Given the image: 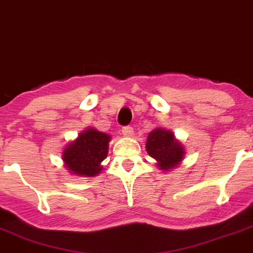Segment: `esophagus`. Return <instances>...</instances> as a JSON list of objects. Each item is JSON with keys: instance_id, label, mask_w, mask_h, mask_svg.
Instances as JSON below:
<instances>
[{"instance_id": "esophagus-1", "label": "esophagus", "mask_w": 253, "mask_h": 253, "mask_svg": "<svg viewBox=\"0 0 253 253\" xmlns=\"http://www.w3.org/2000/svg\"><path fill=\"white\" fill-rule=\"evenodd\" d=\"M122 133H124L125 136H127V137H129V136H132V134H133V127H131V126L122 127Z\"/></svg>"}]
</instances>
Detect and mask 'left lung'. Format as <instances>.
Masks as SVG:
<instances>
[{
  "label": "left lung",
  "mask_w": 253,
  "mask_h": 253,
  "mask_svg": "<svg viewBox=\"0 0 253 253\" xmlns=\"http://www.w3.org/2000/svg\"><path fill=\"white\" fill-rule=\"evenodd\" d=\"M146 150L148 155L159 162L160 169H171L182 161L185 150L178 141L174 140L171 131L156 128L148 134L146 141Z\"/></svg>",
  "instance_id": "1"
}]
</instances>
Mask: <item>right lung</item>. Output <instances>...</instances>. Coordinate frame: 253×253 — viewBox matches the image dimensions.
Masks as SVG:
<instances>
[{
    "label": "right lung",
    "instance_id": "add662e5",
    "mask_svg": "<svg viewBox=\"0 0 253 253\" xmlns=\"http://www.w3.org/2000/svg\"><path fill=\"white\" fill-rule=\"evenodd\" d=\"M111 136L88 128L65 148L62 159L71 173L92 177L102 171L101 162L107 157Z\"/></svg>",
    "mask_w": 253,
    "mask_h": 253
}]
</instances>
